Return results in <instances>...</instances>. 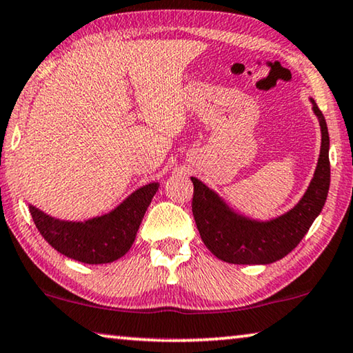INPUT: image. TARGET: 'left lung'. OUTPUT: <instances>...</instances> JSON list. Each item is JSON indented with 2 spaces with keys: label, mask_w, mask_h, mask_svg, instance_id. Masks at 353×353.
I'll list each match as a JSON object with an SVG mask.
<instances>
[{
  "label": "left lung",
  "mask_w": 353,
  "mask_h": 353,
  "mask_svg": "<svg viewBox=\"0 0 353 353\" xmlns=\"http://www.w3.org/2000/svg\"><path fill=\"white\" fill-rule=\"evenodd\" d=\"M312 108L321 123L322 148L317 169L306 194L279 218L268 222L251 221L233 213L227 205L197 178L194 184L192 214L202 241L216 257L227 263L267 265L285 257L306 235L321 214L330 189V137L323 113L314 99Z\"/></svg>",
  "instance_id": "obj_1"
}]
</instances>
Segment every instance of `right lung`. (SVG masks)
I'll return each mask as SVG.
<instances>
[{
  "instance_id": "1",
  "label": "right lung",
  "mask_w": 353,
  "mask_h": 353,
  "mask_svg": "<svg viewBox=\"0 0 353 353\" xmlns=\"http://www.w3.org/2000/svg\"><path fill=\"white\" fill-rule=\"evenodd\" d=\"M158 188V183L146 184L112 213L85 222L50 218L36 207H30V213L44 240L58 252L82 263H110L131 249Z\"/></svg>"
}]
</instances>
